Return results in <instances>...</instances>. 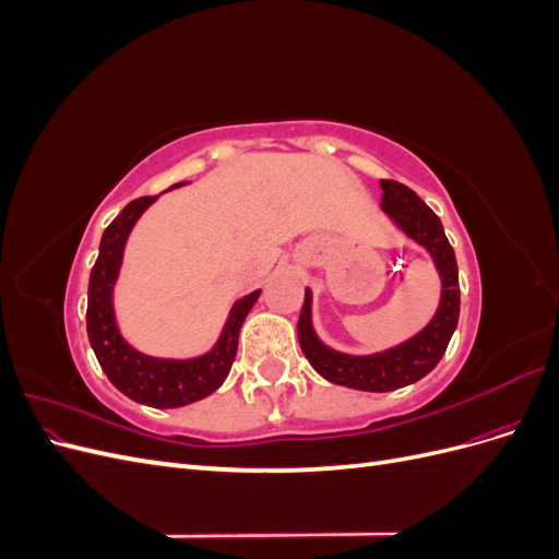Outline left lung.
<instances>
[{"instance_id": "obj_1", "label": "left lung", "mask_w": 559, "mask_h": 559, "mask_svg": "<svg viewBox=\"0 0 559 559\" xmlns=\"http://www.w3.org/2000/svg\"><path fill=\"white\" fill-rule=\"evenodd\" d=\"M380 207L405 238L425 249L441 277V300L429 324L408 341L373 354H347L329 347L312 324V292L306 289L298 319L300 349L321 378L359 392H392L425 378L443 359L460 321V270L454 251L438 218L415 191L399 181L382 179Z\"/></svg>"}]
</instances>
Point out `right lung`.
Listing matches in <instances>:
<instances>
[{
    "label": "right lung",
    "mask_w": 559,
    "mask_h": 559,
    "mask_svg": "<svg viewBox=\"0 0 559 559\" xmlns=\"http://www.w3.org/2000/svg\"><path fill=\"white\" fill-rule=\"evenodd\" d=\"M183 183L189 181L175 183L170 189H179ZM156 200L158 195L132 200L103 233L97 261L88 282L86 326L95 357L118 392L134 403L148 405V408H181V405L210 396L224 384L235 354H238L240 329L253 302L259 300L261 289L233 302L222 335H218L214 347L200 354V357L163 359L134 349L118 329L114 312V286L118 282V273H121L130 233Z\"/></svg>",
    "instance_id": "add662e5"
}]
</instances>
